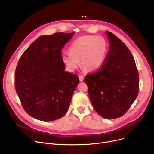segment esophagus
I'll return each mask as SVG.
<instances>
[{
  "label": "esophagus",
  "mask_w": 154,
  "mask_h": 154,
  "mask_svg": "<svg viewBox=\"0 0 154 154\" xmlns=\"http://www.w3.org/2000/svg\"><path fill=\"white\" fill-rule=\"evenodd\" d=\"M79 77L80 81H81V82H82V81H84V77H83V76H82V75H80Z\"/></svg>",
  "instance_id": "esophagus-1"
}]
</instances>
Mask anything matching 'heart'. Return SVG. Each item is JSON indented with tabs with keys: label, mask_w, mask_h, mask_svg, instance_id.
I'll return each instance as SVG.
<instances>
[{
	"label": "heart",
	"mask_w": 154,
	"mask_h": 154,
	"mask_svg": "<svg viewBox=\"0 0 154 154\" xmlns=\"http://www.w3.org/2000/svg\"><path fill=\"white\" fill-rule=\"evenodd\" d=\"M108 50V42L100 36L84 35L75 39L71 44L69 52L62 54V61L65 69L73 72L80 65L84 69L94 71L102 66Z\"/></svg>",
	"instance_id": "heart-1"
}]
</instances>
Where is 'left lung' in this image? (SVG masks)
I'll return each mask as SVG.
<instances>
[{
    "label": "left lung",
    "mask_w": 154,
    "mask_h": 154,
    "mask_svg": "<svg viewBox=\"0 0 154 154\" xmlns=\"http://www.w3.org/2000/svg\"><path fill=\"white\" fill-rule=\"evenodd\" d=\"M109 50L97 71L85 75L94 109L102 117H121L130 108L139 90V75L135 59L125 44L106 31Z\"/></svg>",
    "instance_id": "1"
}]
</instances>
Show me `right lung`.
<instances>
[{
    "label": "right lung",
    "mask_w": 154,
    "mask_h": 154,
    "mask_svg": "<svg viewBox=\"0 0 154 154\" xmlns=\"http://www.w3.org/2000/svg\"><path fill=\"white\" fill-rule=\"evenodd\" d=\"M74 32H56L37 38L20 57L15 88L24 111L44 122L63 117L79 79L65 71L62 50Z\"/></svg>",
    "instance_id": "add662e5"
}]
</instances>
